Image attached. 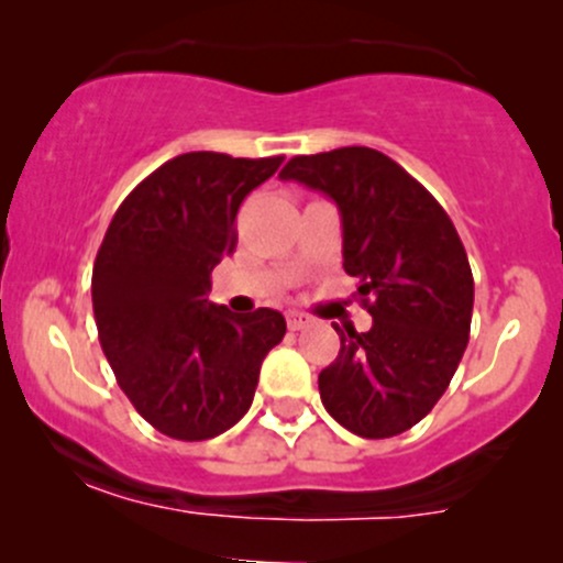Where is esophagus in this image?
<instances>
[{
  "instance_id": "esophagus-1",
  "label": "esophagus",
  "mask_w": 563,
  "mask_h": 563,
  "mask_svg": "<svg viewBox=\"0 0 563 563\" xmlns=\"http://www.w3.org/2000/svg\"><path fill=\"white\" fill-rule=\"evenodd\" d=\"M286 321H288V329H291V332H299V329L310 327V323H313V318H310L308 313H297V310H291V313L286 316Z\"/></svg>"
}]
</instances>
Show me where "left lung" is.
I'll use <instances>...</instances> for the list:
<instances>
[{"mask_svg":"<svg viewBox=\"0 0 563 563\" xmlns=\"http://www.w3.org/2000/svg\"><path fill=\"white\" fill-rule=\"evenodd\" d=\"M327 192L343 218V269L373 316L340 327V351L318 376L321 402L362 439L406 433L439 402L468 345L474 277L450 214L371 146L297 155L280 172Z\"/></svg>","mask_w":563,"mask_h":563,"instance_id":"8db88e82","label":"left lung"}]
</instances>
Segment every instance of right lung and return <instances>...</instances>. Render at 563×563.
Returning <instances> with one entry per match:
<instances>
[{
    "mask_svg": "<svg viewBox=\"0 0 563 563\" xmlns=\"http://www.w3.org/2000/svg\"><path fill=\"white\" fill-rule=\"evenodd\" d=\"M283 157L187 152L119 203L92 269L98 338L135 411L176 441H207L247 413L261 362L286 334L277 310L207 299L236 250V212Z\"/></svg>",
    "mask_w": 563,
    "mask_h": 563,
    "instance_id": "right-lung-1",
    "label": "right lung"
}]
</instances>
